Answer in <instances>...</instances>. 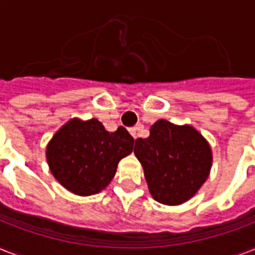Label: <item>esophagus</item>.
Here are the masks:
<instances>
[{
	"label": "esophagus",
	"instance_id": "obj_1",
	"mask_svg": "<svg viewBox=\"0 0 255 255\" xmlns=\"http://www.w3.org/2000/svg\"><path fill=\"white\" fill-rule=\"evenodd\" d=\"M141 126H136V127H132V128H129V133H131L132 136H133V139H136V137H137V132L140 131V129H141Z\"/></svg>",
	"mask_w": 255,
	"mask_h": 255
}]
</instances>
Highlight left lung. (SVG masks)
Here are the masks:
<instances>
[{"instance_id": "8db88e82", "label": "left lung", "mask_w": 255, "mask_h": 255, "mask_svg": "<svg viewBox=\"0 0 255 255\" xmlns=\"http://www.w3.org/2000/svg\"><path fill=\"white\" fill-rule=\"evenodd\" d=\"M136 157L156 201L180 205L197 193L212 167V149L192 126L157 120L147 139H136Z\"/></svg>"}]
</instances>
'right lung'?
<instances>
[{
	"label": "right lung",
	"instance_id": "right-lung-1",
	"mask_svg": "<svg viewBox=\"0 0 255 255\" xmlns=\"http://www.w3.org/2000/svg\"><path fill=\"white\" fill-rule=\"evenodd\" d=\"M133 149L124 127L106 131L98 119H71L46 148L50 170L61 185L78 196L99 193L111 182L118 164Z\"/></svg>",
	"mask_w": 255,
	"mask_h": 255
}]
</instances>
